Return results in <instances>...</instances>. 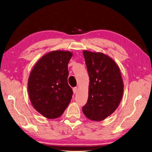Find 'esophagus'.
Listing matches in <instances>:
<instances>
[{
	"label": "esophagus",
	"mask_w": 152,
	"mask_h": 152,
	"mask_svg": "<svg viewBox=\"0 0 152 152\" xmlns=\"http://www.w3.org/2000/svg\"><path fill=\"white\" fill-rule=\"evenodd\" d=\"M73 92L74 94H76L77 92H78V88L77 87H74V88H73Z\"/></svg>",
	"instance_id": "obj_1"
}]
</instances>
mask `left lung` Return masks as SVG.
<instances>
[{
	"mask_svg": "<svg viewBox=\"0 0 152 152\" xmlns=\"http://www.w3.org/2000/svg\"><path fill=\"white\" fill-rule=\"evenodd\" d=\"M90 83L88 98L82 111L88 119L101 121L119 107L123 93V82L119 66L102 53L84 51Z\"/></svg>",
	"mask_w": 152,
	"mask_h": 152,
	"instance_id": "obj_1",
	"label": "left lung"
}]
</instances>
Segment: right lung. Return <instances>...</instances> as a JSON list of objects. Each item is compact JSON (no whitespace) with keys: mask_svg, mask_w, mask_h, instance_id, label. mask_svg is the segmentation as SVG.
<instances>
[{"mask_svg":"<svg viewBox=\"0 0 152 152\" xmlns=\"http://www.w3.org/2000/svg\"><path fill=\"white\" fill-rule=\"evenodd\" d=\"M72 56L68 51H53L40 58L28 80V92L34 109L48 119L63 114L72 97L68 85V64Z\"/></svg>","mask_w":152,"mask_h":152,"instance_id":"add662e5","label":"right lung"}]
</instances>
